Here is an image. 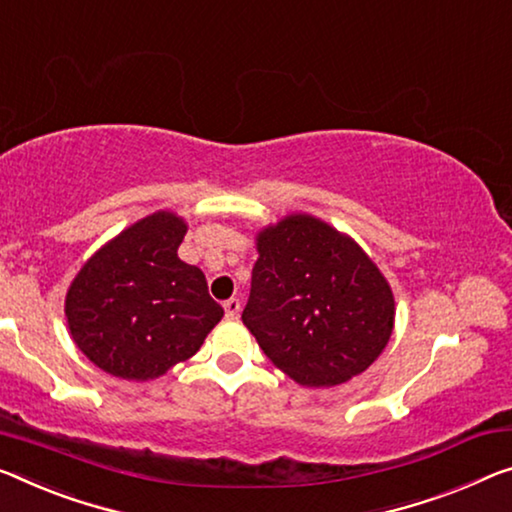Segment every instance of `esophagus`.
Listing matches in <instances>:
<instances>
[{
	"label": "esophagus",
	"mask_w": 512,
	"mask_h": 512,
	"mask_svg": "<svg viewBox=\"0 0 512 512\" xmlns=\"http://www.w3.org/2000/svg\"><path fill=\"white\" fill-rule=\"evenodd\" d=\"M224 311H226V318H238L240 316V300H235V297H231V300L224 302Z\"/></svg>",
	"instance_id": "34e87169"
}]
</instances>
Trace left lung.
Segmentation results:
<instances>
[{
  "instance_id": "left-lung-1",
  "label": "left lung",
  "mask_w": 512,
  "mask_h": 512,
  "mask_svg": "<svg viewBox=\"0 0 512 512\" xmlns=\"http://www.w3.org/2000/svg\"><path fill=\"white\" fill-rule=\"evenodd\" d=\"M242 322L283 373L332 387L364 373L393 329L387 279L355 240L309 215L258 233Z\"/></svg>"
}]
</instances>
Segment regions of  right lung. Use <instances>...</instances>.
Returning <instances> with one entry per match:
<instances>
[{"label":"right lung","instance_id":"right-lung-1","mask_svg":"<svg viewBox=\"0 0 512 512\" xmlns=\"http://www.w3.org/2000/svg\"><path fill=\"white\" fill-rule=\"evenodd\" d=\"M187 226L155 212L116 235L66 295L70 336L102 371L153 380L190 359L224 316L206 274L178 258Z\"/></svg>","mask_w":512,"mask_h":512}]
</instances>
